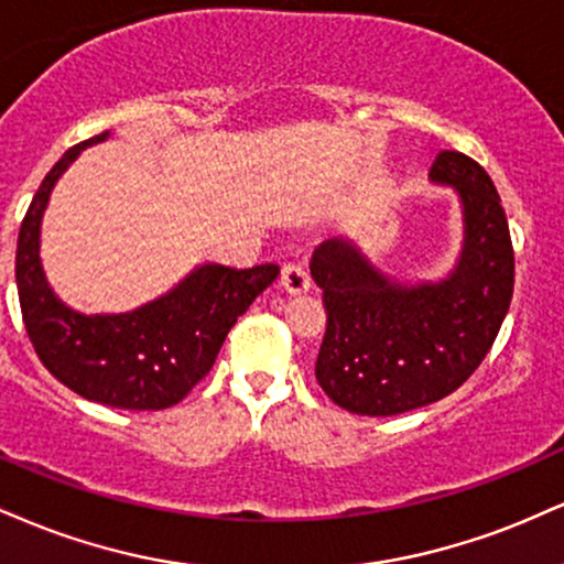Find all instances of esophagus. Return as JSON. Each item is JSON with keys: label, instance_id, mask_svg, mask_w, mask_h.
Segmentation results:
<instances>
[{"label": "esophagus", "instance_id": "obj_1", "mask_svg": "<svg viewBox=\"0 0 564 564\" xmlns=\"http://www.w3.org/2000/svg\"><path fill=\"white\" fill-rule=\"evenodd\" d=\"M281 286L286 294H304V291H310V273L302 264H283Z\"/></svg>", "mask_w": 564, "mask_h": 564}]
</instances>
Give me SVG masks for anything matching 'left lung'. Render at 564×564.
<instances>
[{
    "instance_id": "obj_1",
    "label": "left lung",
    "mask_w": 564,
    "mask_h": 564,
    "mask_svg": "<svg viewBox=\"0 0 564 564\" xmlns=\"http://www.w3.org/2000/svg\"><path fill=\"white\" fill-rule=\"evenodd\" d=\"M431 181L449 186L463 209V247L446 275L397 281L344 236L312 254L328 312L315 378L355 415H402L449 397L484 362L510 310V226L488 173L463 152H441Z\"/></svg>"
}]
</instances>
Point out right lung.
I'll list each match as a JSON object with an SVG mask.
<instances>
[{"instance_id":"right-lung-1","label":"right lung","mask_w":564,"mask_h":564,"mask_svg":"<svg viewBox=\"0 0 564 564\" xmlns=\"http://www.w3.org/2000/svg\"><path fill=\"white\" fill-rule=\"evenodd\" d=\"M67 149L33 196L18 236L15 281L29 338L44 368L88 402L118 410H165L178 404L215 365L228 330L275 281L273 262L236 270L205 262L158 300L128 312L86 315L59 300L42 264V220L52 188L86 147Z\"/></svg>"}]
</instances>
